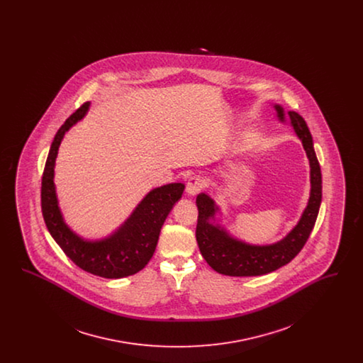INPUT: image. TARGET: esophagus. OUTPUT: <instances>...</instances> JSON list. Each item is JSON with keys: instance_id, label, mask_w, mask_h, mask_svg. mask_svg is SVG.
Instances as JSON below:
<instances>
[{"instance_id": "34e87169", "label": "esophagus", "mask_w": 363, "mask_h": 363, "mask_svg": "<svg viewBox=\"0 0 363 363\" xmlns=\"http://www.w3.org/2000/svg\"><path fill=\"white\" fill-rule=\"evenodd\" d=\"M204 186H206V179L201 175H194L186 184V193L189 196H196L200 190L204 189Z\"/></svg>"}]
</instances>
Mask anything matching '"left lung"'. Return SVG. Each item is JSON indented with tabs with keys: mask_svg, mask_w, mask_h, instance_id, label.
Returning a JSON list of instances; mask_svg holds the SVG:
<instances>
[{
	"mask_svg": "<svg viewBox=\"0 0 363 363\" xmlns=\"http://www.w3.org/2000/svg\"><path fill=\"white\" fill-rule=\"evenodd\" d=\"M277 120L286 122V116L301 140L311 166V196L298 223L280 241L269 245H252L233 237L223 225L218 223L216 213L220 207L206 193L196 199L199 219L196 240L200 252L212 269L227 277H259L274 272L289 264L301 252L308 241L315 223L323 197L321 169L313 147L309 128L305 120L295 111L284 113L280 104L274 106Z\"/></svg>",
	"mask_w": 363,
	"mask_h": 363,
	"instance_id": "1",
	"label": "left lung"
}]
</instances>
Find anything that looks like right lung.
Instances as JSON below:
<instances>
[{"instance_id": "right-lung-1", "label": "right lung", "mask_w": 363, "mask_h": 363, "mask_svg": "<svg viewBox=\"0 0 363 363\" xmlns=\"http://www.w3.org/2000/svg\"><path fill=\"white\" fill-rule=\"evenodd\" d=\"M89 102L76 110L52 140L42 177V213L49 233L64 253L79 268L96 277L121 279L141 271L155 253L160 228L174 204L182 197L185 185L167 184L148 191L130 216L116 231L101 240H86L65 223L54 184L58 148L73 125L82 121Z\"/></svg>"}]
</instances>
